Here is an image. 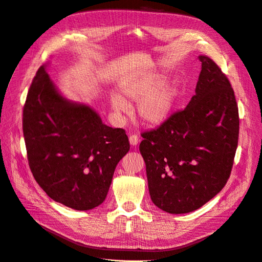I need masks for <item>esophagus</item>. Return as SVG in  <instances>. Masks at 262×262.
<instances>
[{
	"mask_svg": "<svg viewBox=\"0 0 262 262\" xmlns=\"http://www.w3.org/2000/svg\"><path fill=\"white\" fill-rule=\"evenodd\" d=\"M129 141H130V144H131L132 146H137L140 140H139V137H138V136H136V134H133V136H130Z\"/></svg>",
	"mask_w": 262,
	"mask_h": 262,
	"instance_id": "1",
	"label": "esophagus"
}]
</instances>
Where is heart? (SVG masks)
Wrapping results in <instances>:
<instances>
[{"label":"heart","instance_id":"1","mask_svg":"<svg viewBox=\"0 0 262 262\" xmlns=\"http://www.w3.org/2000/svg\"><path fill=\"white\" fill-rule=\"evenodd\" d=\"M121 97L114 94L110 98L113 110L122 115L128 109L126 101H137V114L142 122L160 125L168 120L175 107L178 86L162 76H144L131 80L121 86Z\"/></svg>","mask_w":262,"mask_h":262}]
</instances>
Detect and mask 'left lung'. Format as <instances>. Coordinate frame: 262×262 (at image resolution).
Instances as JSON below:
<instances>
[{
  "mask_svg": "<svg viewBox=\"0 0 262 262\" xmlns=\"http://www.w3.org/2000/svg\"><path fill=\"white\" fill-rule=\"evenodd\" d=\"M201 72L188 106L157 129L142 133L150 199L157 208L182 214L215 196L231 175L239 117L226 75L200 55Z\"/></svg>",
  "mask_w": 262,
  "mask_h": 262,
  "instance_id": "obj_1",
  "label": "left lung"
}]
</instances>
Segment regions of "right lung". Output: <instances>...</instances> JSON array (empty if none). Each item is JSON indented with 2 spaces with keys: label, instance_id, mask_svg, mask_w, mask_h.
<instances>
[{
  "label": "right lung",
  "instance_id": "obj_1",
  "mask_svg": "<svg viewBox=\"0 0 262 262\" xmlns=\"http://www.w3.org/2000/svg\"><path fill=\"white\" fill-rule=\"evenodd\" d=\"M33 176L52 200L77 211L105 201L116 166L129 152L125 131L102 123L84 104L62 96L39 68L23 112Z\"/></svg>",
  "mask_w": 262,
  "mask_h": 262
}]
</instances>
